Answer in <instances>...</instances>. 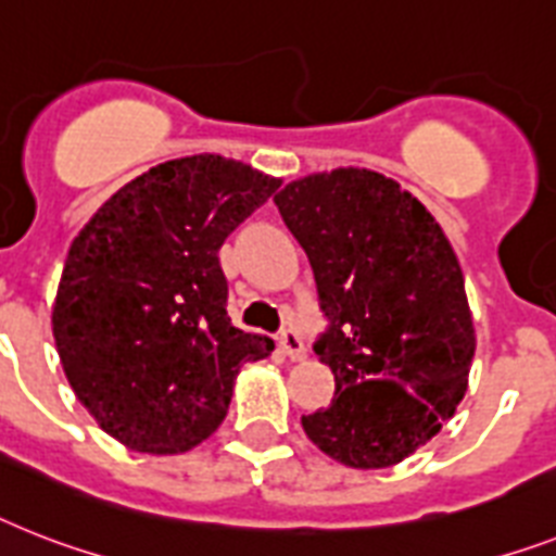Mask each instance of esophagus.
<instances>
[{
    "mask_svg": "<svg viewBox=\"0 0 556 556\" xmlns=\"http://www.w3.org/2000/svg\"><path fill=\"white\" fill-rule=\"evenodd\" d=\"M278 343H281L283 355L289 357V361H304L306 357V350H304V338L295 332V329L289 327L283 329L281 338H278Z\"/></svg>",
    "mask_w": 556,
    "mask_h": 556,
    "instance_id": "esophagus-1",
    "label": "esophagus"
}]
</instances>
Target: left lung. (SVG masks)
Segmentation results:
<instances>
[{"mask_svg":"<svg viewBox=\"0 0 556 556\" xmlns=\"http://www.w3.org/2000/svg\"><path fill=\"white\" fill-rule=\"evenodd\" d=\"M275 206L309 258L332 369L306 438L352 469H387L440 432L469 387L475 324L463 269L412 192L371 169L298 178Z\"/></svg>","mask_w":556,"mask_h":556,"instance_id":"obj_1","label":"left lung"}]
</instances>
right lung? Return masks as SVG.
I'll list each match as a JSON object with an SVG mask.
<instances>
[{
  "instance_id": "1",
  "label": "right lung",
  "mask_w": 556,
  "mask_h": 556,
  "mask_svg": "<svg viewBox=\"0 0 556 556\" xmlns=\"http://www.w3.org/2000/svg\"><path fill=\"white\" fill-rule=\"evenodd\" d=\"M278 187L250 164L187 155L132 178L73 238L53 338L76 397L124 446H199L241 364L275 350L229 324L218 250Z\"/></svg>"
}]
</instances>
